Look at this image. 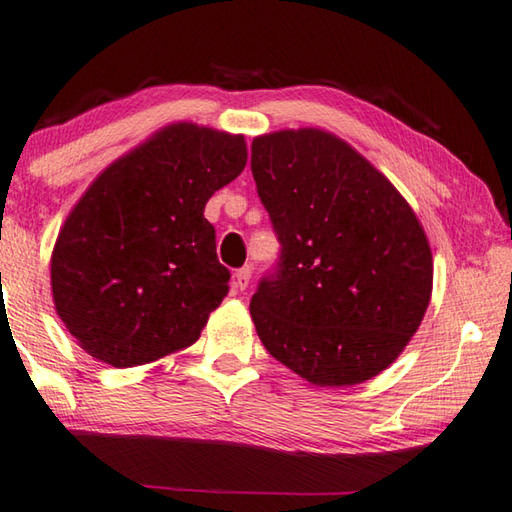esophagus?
Returning a JSON list of instances; mask_svg holds the SVG:
<instances>
[{
	"label": "esophagus",
	"instance_id": "esophagus-1",
	"mask_svg": "<svg viewBox=\"0 0 512 512\" xmlns=\"http://www.w3.org/2000/svg\"><path fill=\"white\" fill-rule=\"evenodd\" d=\"M249 278H252V267H241L234 274V287L238 291H245L249 287Z\"/></svg>",
	"mask_w": 512,
	"mask_h": 512
}]
</instances>
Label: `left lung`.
Here are the masks:
<instances>
[{
	"label": "left lung",
	"mask_w": 512,
	"mask_h": 512,
	"mask_svg": "<svg viewBox=\"0 0 512 512\" xmlns=\"http://www.w3.org/2000/svg\"><path fill=\"white\" fill-rule=\"evenodd\" d=\"M252 174L280 243L249 302L260 342L318 387L371 380L429 307L420 221L387 176L325 130L256 137Z\"/></svg>",
	"instance_id": "left-lung-1"
}]
</instances>
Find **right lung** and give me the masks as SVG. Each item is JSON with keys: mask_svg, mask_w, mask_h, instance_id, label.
Here are the masks:
<instances>
[{"mask_svg": "<svg viewBox=\"0 0 512 512\" xmlns=\"http://www.w3.org/2000/svg\"><path fill=\"white\" fill-rule=\"evenodd\" d=\"M245 163L241 134L174 123L97 176L50 260L55 309L81 349L125 369L198 340L229 289L205 203Z\"/></svg>", "mask_w": 512, "mask_h": 512, "instance_id": "right-lung-1", "label": "right lung"}]
</instances>
